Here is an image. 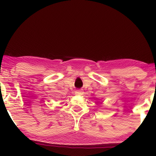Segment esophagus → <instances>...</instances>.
Segmentation results:
<instances>
[{"label":"esophagus","mask_w":156,"mask_h":156,"mask_svg":"<svg viewBox=\"0 0 156 156\" xmlns=\"http://www.w3.org/2000/svg\"><path fill=\"white\" fill-rule=\"evenodd\" d=\"M82 93V91H80V90H76V91H75V94H76V95H79V94H80Z\"/></svg>","instance_id":"34e87169"}]
</instances>
